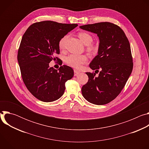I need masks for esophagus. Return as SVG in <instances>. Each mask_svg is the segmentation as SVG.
I'll use <instances>...</instances> for the list:
<instances>
[{"instance_id":"esophagus-1","label":"esophagus","mask_w":149,"mask_h":149,"mask_svg":"<svg viewBox=\"0 0 149 149\" xmlns=\"http://www.w3.org/2000/svg\"><path fill=\"white\" fill-rule=\"evenodd\" d=\"M74 76H77V75H78L79 73H80V72L79 71H78L77 70H74Z\"/></svg>"}]
</instances>
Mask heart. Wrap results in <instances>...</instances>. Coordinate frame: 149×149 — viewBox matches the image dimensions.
<instances>
[{
  "mask_svg": "<svg viewBox=\"0 0 149 149\" xmlns=\"http://www.w3.org/2000/svg\"><path fill=\"white\" fill-rule=\"evenodd\" d=\"M78 37L82 43L87 45V49L90 51L95 52L97 51V47L91 44L93 42V38L91 35L87 32H81L78 33ZM68 38V35H65L63 36L59 41V47L61 49H64L66 45V42ZM87 61V58L84 55H75L71 54L65 58V62L70 66L76 68H80L82 64L86 63Z\"/></svg>",
  "mask_w": 149,
  "mask_h": 149,
  "instance_id": "heart-1",
  "label": "heart"
}]
</instances>
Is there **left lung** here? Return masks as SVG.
Listing matches in <instances>:
<instances>
[{"label": "left lung", "mask_w": 149, "mask_h": 149, "mask_svg": "<svg viewBox=\"0 0 149 149\" xmlns=\"http://www.w3.org/2000/svg\"><path fill=\"white\" fill-rule=\"evenodd\" d=\"M96 33L100 44L98 55L90 63L97 73L86 72L89 79L82 87V94L88 102L104 105L115 99L124 87L133 67L129 41L124 31L110 22H99L79 26ZM97 72H96V71Z\"/></svg>", "instance_id": "left-lung-1"}]
</instances>
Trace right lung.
Listing matches in <instances>:
<instances>
[{"mask_svg":"<svg viewBox=\"0 0 149 149\" xmlns=\"http://www.w3.org/2000/svg\"><path fill=\"white\" fill-rule=\"evenodd\" d=\"M78 26L47 20L31 25L24 34L17 52V61L23 81L37 99L52 102L64 93L65 82L74 76V71L63 65L58 70L49 67L52 61H62L59 54L60 39Z\"/></svg>","mask_w":149,"mask_h":149,"instance_id":"1","label":"right lung"}]
</instances>
